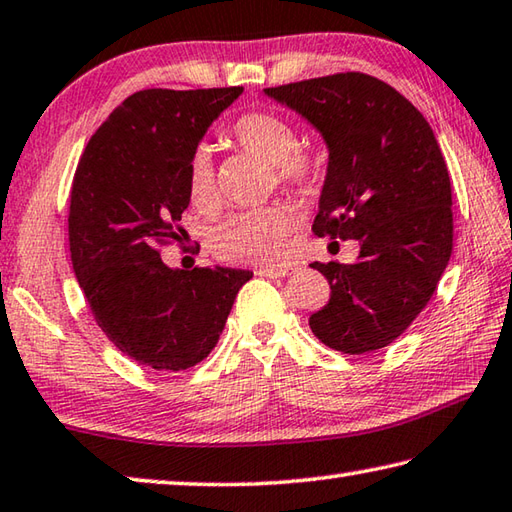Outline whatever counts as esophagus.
Returning a JSON list of instances; mask_svg holds the SVG:
<instances>
[{"label": "esophagus", "instance_id": "obj_1", "mask_svg": "<svg viewBox=\"0 0 512 512\" xmlns=\"http://www.w3.org/2000/svg\"><path fill=\"white\" fill-rule=\"evenodd\" d=\"M293 273V266H266V268H259L257 275L262 277H273V280H277V277H286Z\"/></svg>", "mask_w": 512, "mask_h": 512}]
</instances>
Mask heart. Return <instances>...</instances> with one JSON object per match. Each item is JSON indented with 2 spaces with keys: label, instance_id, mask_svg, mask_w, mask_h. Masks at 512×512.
I'll return each instance as SVG.
<instances>
[{
  "label": "heart",
  "instance_id": "obj_1",
  "mask_svg": "<svg viewBox=\"0 0 512 512\" xmlns=\"http://www.w3.org/2000/svg\"><path fill=\"white\" fill-rule=\"evenodd\" d=\"M230 132L239 147L273 165L275 179L282 188H306L318 174L313 156L297 150V129L273 111H248L232 123ZM188 194L194 206L201 208L217 201L215 165L203 147L194 150L188 161ZM291 228V217L280 208L246 212L217 232L215 250L230 262L280 264L286 257Z\"/></svg>",
  "mask_w": 512,
  "mask_h": 512
}]
</instances>
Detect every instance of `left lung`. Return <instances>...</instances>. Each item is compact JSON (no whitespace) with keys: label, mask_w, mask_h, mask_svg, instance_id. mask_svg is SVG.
<instances>
[{"label":"left lung","mask_w":512,"mask_h":512,"mask_svg":"<svg viewBox=\"0 0 512 512\" xmlns=\"http://www.w3.org/2000/svg\"><path fill=\"white\" fill-rule=\"evenodd\" d=\"M318 129L329 150L318 237L356 239L353 264L313 262L331 297L309 327L360 356L394 342L436 291L452 255V188L434 132L394 87L358 71L264 89Z\"/></svg>","instance_id":"8db88e82"}]
</instances>
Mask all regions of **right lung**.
I'll use <instances>...</instances> for the list:
<instances>
[{
  "label": "right lung",
  "instance_id": "add662e5",
  "mask_svg": "<svg viewBox=\"0 0 512 512\" xmlns=\"http://www.w3.org/2000/svg\"><path fill=\"white\" fill-rule=\"evenodd\" d=\"M241 91H136L80 156L69 206L73 273L102 333L143 367L181 371L208 358L253 277L221 266L181 271L159 253L179 241L192 152Z\"/></svg>",
  "mask_w": 512,
  "mask_h": 512
}]
</instances>
